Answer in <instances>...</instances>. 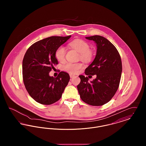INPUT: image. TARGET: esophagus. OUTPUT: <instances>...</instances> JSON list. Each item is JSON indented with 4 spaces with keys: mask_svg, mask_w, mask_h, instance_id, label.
<instances>
[{
    "mask_svg": "<svg viewBox=\"0 0 146 146\" xmlns=\"http://www.w3.org/2000/svg\"><path fill=\"white\" fill-rule=\"evenodd\" d=\"M70 78H73V77H74V76H75L74 75H73V74H70Z\"/></svg>",
    "mask_w": 146,
    "mask_h": 146,
    "instance_id": "obj_1",
    "label": "esophagus"
}]
</instances>
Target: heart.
I'll return each instance as SVG.
<instances>
[{
  "label": "heart",
  "mask_w": 146,
  "mask_h": 146,
  "mask_svg": "<svg viewBox=\"0 0 146 146\" xmlns=\"http://www.w3.org/2000/svg\"><path fill=\"white\" fill-rule=\"evenodd\" d=\"M71 48L76 50L79 53V58L85 62H89L92 60L94 52L89 49V44L82 39H76L69 43ZM56 58L59 62H63L65 60L66 49L64 46H60L56 50ZM83 67L82 63H68L64 66V70L70 74H76Z\"/></svg>",
  "instance_id": "1"
}]
</instances>
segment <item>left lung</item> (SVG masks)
Listing matches in <instances>:
<instances>
[{"label": "left lung", "instance_id": "obj_1", "mask_svg": "<svg viewBox=\"0 0 146 146\" xmlns=\"http://www.w3.org/2000/svg\"><path fill=\"white\" fill-rule=\"evenodd\" d=\"M85 38L96 44L97 52L93 62L85 69V74L96 75V78L89 83L87 76H79L81 81L77 86L78 90L86 104L102 106L111 100L118 90L122 72L120 56L114 45L102 36Z\"/></svg>", "mask_w": 146, "mask_h": 146}]
</instances>
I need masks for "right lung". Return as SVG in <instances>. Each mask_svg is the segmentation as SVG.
I'll list each match as a JSON object with an SVG mask.
<instances>
[{"label":"right lung","instance_id":"obj_1","mask_svg":"<svg viewBox=\"0 0 146 146\" xmlns=\"http://www.w3.org/2000/svg\"><path fill=\"white\" fill-rule=\"evenodd\" d=\"M52 36L36 42L27 50L22 62V76L29 95L39 104H52L58 101L70 81L69 74L61 72L56 78L49 72L58 64L55 53L70 38Z\"/></svg>","mask_w":146,"mask_h":146}]
</instances>
